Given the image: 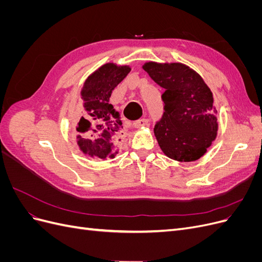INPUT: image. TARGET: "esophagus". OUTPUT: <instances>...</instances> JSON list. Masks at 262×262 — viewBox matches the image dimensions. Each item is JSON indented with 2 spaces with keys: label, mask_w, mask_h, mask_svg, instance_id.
Masks as SVG:
<instances>
[{
  "label": "esophagus",
  "mask_w": 262,
  "mask_h": 262,
  "mask_svg": "<svg viewBox=\"0 0 262 262\" xmlns=\"http://www.w3.org/2000/svg\"><path fill=\"white\" fill-rule=\"evenodd\" d=\"M148 120L145 118L143 119H139V120H137L136 122H133V126L134 128H142V126H145L147 124Z\"/></svg>",
  "instance_id": "34e87169"
}]
</instances>
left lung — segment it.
<instances>
[{
	"instance_id": "obj_1",
	"label": "left lung",
	"mask_w": 262,
	"mask_h": 262,
	"mask_svg": "<svg viewBox=\"0 0 262 262\" xmlns=\"http://www.w3.org/2000/svg\"><path fill=\"white\" fill-rule=\"evenodd\" d=\"M143 69L163 89L165 113L154 134L163 153L178 162H194L216 139L217 110L203 78L184 63L149 61Z\"/></svg>"
}]
</instances>
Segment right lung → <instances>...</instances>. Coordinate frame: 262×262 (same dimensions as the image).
Returning <instances> with one entry per match:
<instances>
[{
  "label": "right lung",
  "instance_id": "obj_1",
  "mask_svg": "<svg viewBox=\"0 0 262 262\" xmlns=\"http://www.w3.org/2000/svg\"><path fill=\"white\" fill-rule=\"evenodd\" d=\"M130 71L129 66L109 62L85 80L81 91L85 113L76 128V142L83 154L105 161L119 153L117 144L123 134V125L109 99Z\"/></svg>",
  "mask_w": 262,
  "mask_h": 262
}]
</instances>
